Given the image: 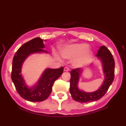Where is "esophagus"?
Wrapping results in <instances>:
<instances>
[{
  "label": "esophagus",
  "instance_id": "34e87169",
  "mask_svg": "<svg viewBox=\"0 0 126 126\" xmlns=\"http://www.w3.org/2000/svg\"><path fill=\"white\" fill-rule=\"evenodd\" d=\"M69 69L68 67H65L64 68V71H69Z\"/></svg>",
  "mask_w": 126,
  "mask_h": 126
}]
</instances>
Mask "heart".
<instances>
[{
    "mask_svg": "<svg viewBox=\"0 0 126 126\" xmlns=\"http://www.w3.org/2000/svg\"><path fill=\"white\" fill-rule=\"evenodd\" d=\"M88 45L85 43H76L68 45L61 50V54L65 59L74 58L73 65L76 68H80L86 65L90 60L93 52L88 49Z\"/></svg>",
    "mask_w": 126,
    "mask_h": 126,
    "instance_id": "heart-1",
    "label": "heart"
}]
</instances>
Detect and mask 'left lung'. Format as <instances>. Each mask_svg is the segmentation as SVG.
I'll return each instance as SVG.
<instances>
[{
	"label": "left lung",
	"mask_w": 126,
	"mask_h": 126,
	"mask_svg": "<svg viewBox=\"0 0 126 126\" xmlns=\"http://www.w3.org/2000/svg\"><path fill=\"white\" fill-rule=\"evenodd\" d=\"M101 63L104 80L97 90L93 92H87L79 89V82L83 72L81 68L73 69L70 71L71 78L70 93L74 100L81 103L90 102L102 98L107 92L114 78L115 62L111 53L105 46H101L96 54Z\"/></svg>",
	"instance_id": "left-lung-1"
}]
</instances>
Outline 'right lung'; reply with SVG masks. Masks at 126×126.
<instances>
[{
	"label": "right lung",
	"mask_w": 126,
	"mask_h": 126,
	"mask_svg": "<svg viewBox=\"0 0 126 126\" xmlns=\"http://www.w3.org/2000/svg\"><path fill=\"white\" fill-rule=\"evenodd\" d=\"M41 38H33L24 44L16 52L12 61L11 79L18 93L22 98L30 102H41L49 97L55 81L63 72L64 68H46L35 84L29 86L22 74L24 62L29 56L34 53H49L43 49L45 45Z\"/></svg>",
	"instance_id": "obj_1"
}]
</instances>
